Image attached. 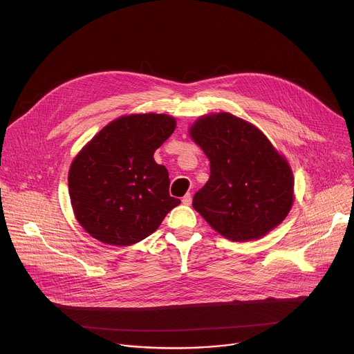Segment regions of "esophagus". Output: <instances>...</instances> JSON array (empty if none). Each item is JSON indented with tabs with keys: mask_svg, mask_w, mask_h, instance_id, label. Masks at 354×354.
I'll return each instance as SVG.
<instances>
[{
	"mask_svg": "<svg viewBox=\"0 0 354 354\" xmlns=\"http://www.w3.org/2000/svg\"><path fill=\"white\" fill-rule=\"evenodd\" d=\"M182 203H183L185 206H189V205L192 203V196H190V193H187V194H185V196L182 197Z\"/></svg>",
	"mask_w": 354,
	"mask_h": 354,
	"instance_id": "34e87169",
	"label": "esophagus"
}]
</instances>
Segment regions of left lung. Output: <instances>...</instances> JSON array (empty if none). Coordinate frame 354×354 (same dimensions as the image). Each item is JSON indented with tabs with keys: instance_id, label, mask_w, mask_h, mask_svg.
<instances>
[{
	"instance_id": "left-lung-1",
	"label": "left lung",
	"mask_w": 354,
	"mask_h": 354,
	"mask_svg": "<svg viewBox=\"0 0 354 354\" xmlns=\"http://www.w3.org/2000/svg\"><path fill=\"white\" fill-rule=\"evenodd\" d=\"M192 140L210 161L193 209L230 241H254L290 213L294 178L287 160L254 124L220 112L198 118Z\"/></svg>"
}]
</instances>
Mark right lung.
Listing matches in <instances>:
<instances>
[{
	"instance_id": "add662e5",
	"label": "right lung",
	"mask_w": 354,
	"mask_h": 354,
	"mask_svg": "<svg viewBox=\"0 0 354 354\" xmlns=\"http://www.w3.org/2000/svg\"><path fill=\"white\" fill-rule=\"evenodd\" d=\"M176 127L158 113L120 116L73 160L68 193L77 221L95 239L115 246L153 234L180 200L169 196V174L154 160Z\"/></svg>"
}]
</instances>
